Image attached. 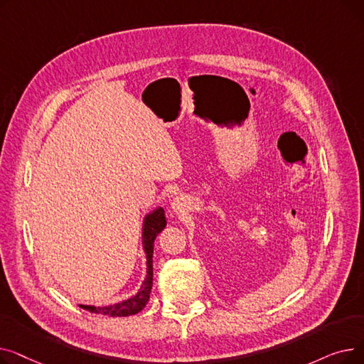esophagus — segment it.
Returning a JSON list of instances; mask_svg holds the SVG:
<instances>
[{
    "label": "esophagus",
    "mask_w": 364,
    "mask_h": 364,
    "mask_svg": "<svg viewBox=\"0 0 364 364\" xmlns=\"http://www.w3.org/2000/svg\"><path fill=\"white\" fill-rule=\"evenodd\" d=\"M181 198H177L174 202H172V211H174V213H177V211H180V209H181Z\"/></svg>",
    "instance_id": "obj_1"
}]
</instances>
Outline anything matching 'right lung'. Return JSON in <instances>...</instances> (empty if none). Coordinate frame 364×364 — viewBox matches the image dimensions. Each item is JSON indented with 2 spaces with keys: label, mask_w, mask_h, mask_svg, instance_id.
<instances>
[{
  "label": "right lung",
  "mask_w": 364,
  "mask_h": 364,
  "mask_svg": "<svg viewBox=\"0 0 364 364\" xmlns=\"http://www.w3.org/2000/svg\"><path fill=\"white\" fill-rule=\"evenodd\" d=\"M166 227V217L162 206L153 209L143 218L141 225V245L143 252L146 255V277L141 283L140 289L136 295H132L121 302L110 304V305H84L80 307L95 314H103L110 317H127L140 313L146 304L149 302L151 286H153V245H155L156 236Z\"/></svg>",
  "instance_id": "add662e5"
}]
</instances>
